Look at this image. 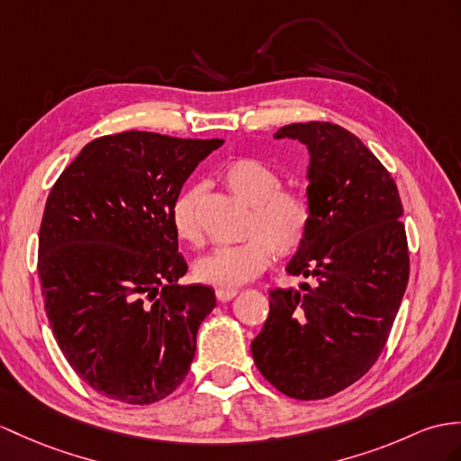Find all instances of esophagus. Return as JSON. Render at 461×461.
Wrapping results in <instances>:
<instances>
[{
  "instance_id": "obj_1",
  "label": "esophagus",
  "mask_w": 461,
  "mask_h": 461,
  "mask_svg": "<svg viewBox=\"0 0 461 461\" xmlns=\"http://www.w3.org/2000/svg\"><path fill=\"white\" fill-rule=\"evenodd\" d=\"M237 294H239L237 289H224V287H219V289H217V299H219V301H230V299L237 297Z\"/></svg>"
}]
</instances>
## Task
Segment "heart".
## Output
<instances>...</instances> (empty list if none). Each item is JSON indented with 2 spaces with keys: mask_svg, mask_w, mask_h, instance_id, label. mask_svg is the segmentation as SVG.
<instances>
[{
  "mask_svg": "<svg viewBox=\"0 0 461 461\" xmlns=\"http://www.w3.org/2000/svg\"><path fill=\"white\" fill-rule=\"evenodd\" d=\"M222 184L252 207L246 221V239L234 246H219L194 264L199 282L217 287H239L252 282L272 264L274 254L289 258L305 244L312 212L303 194L284 189V177L272 166L256 158H237L221 172ZM199 187H187L170 207L176 237L185 244L201 242L197 217Z\"/></svg>",
  "mask_w": 461,
  "mask_h": 461,
  "instance_id": "b5f03b06",
  "label": "heart"
}]
</instances>
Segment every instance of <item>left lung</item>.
<instances>
[{
    "mask_svg": "<svg viewBox=\"0 0 461 461\" xmlns=\"http://www.w3.org/2000/svg\"><path fill=\"white\" fill-rule=\"evenodd\" d=\"M274 139H297L311 156V230L285 267L311 282L269 291L252 356L277 391L315 401L366 375L389 339L409 282L402 205L385 166L350 131L309 121Z\"/></svg>",
    "mask_w": 461,
    "mask_h": 461,
    "instance_id": "left-lung-1",
    "label": "left lung"
}]
</instances>
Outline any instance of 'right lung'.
<instances>
[{
    "label": "right lung",
    "instance_id": "obj_1",
    "mask_svg": "<svg viewBox=\"0 0 461 461\" xmlns=\"http://www.w3.org/2000/svg\"><path fill=\"white\" fill-rule=\"evenodd\" d=\"M224 140L127 131L86 144L52 185L39 232L44 311L66 360L105 397L150 405L185 379L207 285H179L170 207Z\"/></svg>",
    "mask_w": 461,
    "mask_h": 461
}]
</instances>
